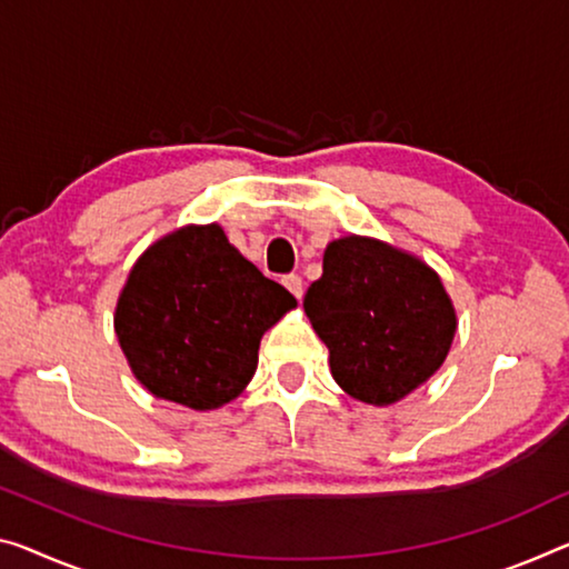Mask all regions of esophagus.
Segmentation results:
<instances>
[{
	"instance_id": "obj_1",
	"label": "esophagus",
	"mask_w": 569,
	"mask_h": 569,
	"mask_svg": "<svg viewBox=\"0 0 569 569\" xmlns=\"http://www.w3.org/2000/svg\"><path fill=\"white\" fill-rule=\"evenodd\" d=\"M282 284L297 297V300H302L305 290H302V277H300V274H287V277L282 279Z\"/></svg>"
}]
</instances>
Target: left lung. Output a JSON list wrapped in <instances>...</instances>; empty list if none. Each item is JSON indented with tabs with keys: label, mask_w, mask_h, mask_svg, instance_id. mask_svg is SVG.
Masks as SVG:
<instances>
[{
	"label": "left lung",
	"mask_w": 569,
	"mask_h": 569,
	"mask_svg": "<svg viewBox=\"0 0 569 569\" xmlns=\"http://www.w3.org/2000/svg\"><path fill=\"white\" fill-rule=\"evenodd\" d=\"M305 312L330 351L333 379L366 405H391L440 369L456 336V310L430 267L346 236L326 249Z\"/></svg>",
	"instance_id": "1"
}]
</instances>
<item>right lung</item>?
Listing matches in <instances>:
<instances>
[{
	"label": "right lung",
	"instance_id": "obj_1",
	"mask_svg": "<svg viewBox=\"0 0 569 569\" xmlns=\"http://www.w3.org/2000/svg\"><path fill=\"white\" fill-rule=\"evenodd\" d=\"M295 305L231 247L221 226H188L137 261L113 326L154 397L216 409L241 395L257 371L261 336Z\"/></svg>",
	"mask_w": 569,
	"mask_h": 569
}]
</instances>
